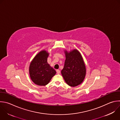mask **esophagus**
<instances>
[{
	"label": "esophagus",
	"mask_w": 120,
	"mask_h": 120,
	"mask_svg": "<svg viewBox=\"0 0 120 120\" xmlns=\"http://www.w3.org/2000/svg\"><path fill=\"white\" fill-rule=\"evenodd\" d=\"M56 73L57 74H59L60 73V71L59 70H56Z\"/></svg>",
	"instance_id": "34e87169"
}]
</instances>
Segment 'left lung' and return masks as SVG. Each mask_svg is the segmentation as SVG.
Masks as SVG:
<instances>
[{"instance_id": "8db88e82", "label": "left lung", "mask_w": 120, "mask_h": 120, "mask_svg": "<svg viewBox=\"0 0 120 120\" xmlns=\"http://www.w3.org/2000/svg\"><path fill=\"white\" fill-rule=\"evenodd\" d=\"M65 60L61 74L65 82L71 87H76L84 81L86 68L83 57L78 50L74 49L68 52L64 50Z\"/></svg>"}]
</instances>
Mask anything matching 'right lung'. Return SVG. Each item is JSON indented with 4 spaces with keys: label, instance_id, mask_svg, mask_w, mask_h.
<instances>
[{
    "label": "right lung",
    "instance_id": "add662e5",
    "mask_svg": "<svg viewBox=\"0 0 120 120\" xmlns=\"http://www.w3.org/2000/svg\"><path fill=\"white\" fill-rule=\"evenodd\" d=\"M49 55L48 51L39 52L31 61L29 66V74L31 81L38 86H45L56 74V71L48 63Z\"/></svg>",
    "mask_w": 120,
    "mask_h": 120
}]
</instances>
